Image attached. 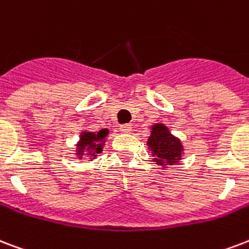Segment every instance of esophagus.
I'll list each match as a JSON object with an SVG mask.
<instances>
[{
  "instance_id": "obj_1",
  "label": "esophagus",
  "mask_w": 249,
  "mask_h": 249,
  "mask_svg": "<svg viewBox=\"0 0 249 249\" xmlns=\"http://www.w3.org/2000/svg\"><path fill=\"white\" fill-rule=\"evenodd\" d=\"M120 130L123 133H130V132H132V125H130V124L120 125Z\"/></svg>"
}]
</instances>
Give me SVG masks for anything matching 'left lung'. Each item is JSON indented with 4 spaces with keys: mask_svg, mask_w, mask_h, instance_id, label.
I'll return each instance as SVG.
<instances>
[{
    "mask_svg": "<svg viewBox=\"0 0 249 249\" xmlns=\"http://www.w3.org/2000/svg\"><path fill=\"white\" fill-rule=\"evenodd\" d=\"M147 146L158 166H174L181 159L183 145L179 138L171 134L170 129L164 124H154L151 126V134L147 140Z\"/></svg>",
    "mask_w": 249,
    "mask_h": 249,
    "instance_id": "obj_1",
    "label": "left lung"
}]
</instances>
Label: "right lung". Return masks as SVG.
I'll return each instance as SVG.
<instances>
[{
  "label": "right lung",
  "instance_id": "1",
  "mask_svg": "<svg viewBox=\"0 0 249 249\" xmlns=\"http://www.w3.org/2000/svg\"><path fill=\"white\" fill-rule=\"evenodd\" d=\"M108 134V129H102L99 132H82L77 143V157L79 159L87 155L90 160L95 159L103 151L104 142Z\"/></svg>",
  "mask_w": 249,
  "mask_h": 249
}]
</instances>
